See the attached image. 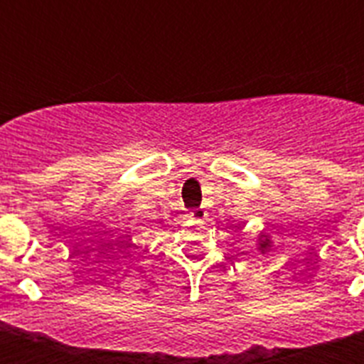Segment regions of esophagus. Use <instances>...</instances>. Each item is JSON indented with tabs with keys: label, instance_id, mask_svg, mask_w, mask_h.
I'll list each match as a JSON object with an SVG mask.
<instances>
[{
	"label": "esophagus",
	"instance_id": "34e87169",
	"mask_svg": "<svg viewBox=\"0 0 364 364\" xmlns=\"http://www.w3.org/2000/svg\"><path fill=\"white\" fill-rule=\"evenodd\" d=\"M189 218L195 222H202L205 218V211L202 210V208H197V210H193L191 213H189Z\"/></svg>",
	"mask_w": 364,
	"mask_h": 364
}]
</instances>
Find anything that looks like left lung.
<instances>
[{"mask_svg": "<svg viewBox=\"0 0 364 364\" xmlns=\"http://www.w3.org/2000/svg\"><path fill=\"white\" fill-rule=\"evenodd\" d=\"M262 236H264L265 239L262 240V237L259 239V250H260V252H262V253H266V250H268V247H269V244H272V240H269V237H266V235H262Z\"/></svg>", "mask_w": 364, "mask_h": 364, "instance_id": "8db88e82", "label": "left lung"}]
</instances>
